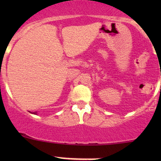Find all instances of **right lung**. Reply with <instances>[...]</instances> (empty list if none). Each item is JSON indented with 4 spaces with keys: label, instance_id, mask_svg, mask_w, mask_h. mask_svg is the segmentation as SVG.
<instances>
[{
    "label": "right lung",
    "instance_id": "add662e5",
    "mask_svg": "<svg viewBox=\"0 0 161 161\" xmlns=\"http://www.w3.org/2000/svg\"><path fill=\"white\" fill-rule=\"evenodd\" d=\"M32 114H36V112H33V113H32Z\"/></svg>",
    "mask_w": 161,
    "mask_h": 161
}]
</instances>
